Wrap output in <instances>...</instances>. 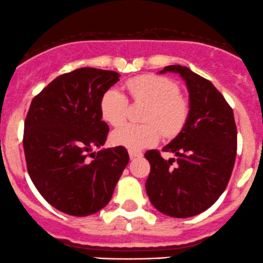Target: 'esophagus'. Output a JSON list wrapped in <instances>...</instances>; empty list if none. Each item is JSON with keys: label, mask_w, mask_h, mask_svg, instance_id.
I'll list each match as a JSON object with an SVG mask.
<instances>
[{"label": "esophagus", "mask_w": 263, "mask_h": 263, "mask_svg": "<svg viewBox=\"0 0 263 263\" xmlns=\"http://www.w3.org/2000/svg\"><path fill=\"white\" fill-rule=\"evenodd\" d=\"M140 152H135V150H129V156H130V159H134V158H138V156H141Z\"/></svg>", "instance_id": "esophagus-1"}]
</instances>
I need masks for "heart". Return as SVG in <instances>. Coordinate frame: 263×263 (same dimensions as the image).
<instances>
[{
  "label": "heart",
  "mask_w": 263,
  "mask_h": 263,
  "mask_svg": "<svg viewBox=\"0 0 263 263\" xmlns=\"http://www.w3.org/2000/svg\"><path fill=\"white\" fill-rule=\"evenodd\" d=\"M135 103L149 104L144 114L145 125L125 124L110 134L114 145L129 150L155 145L161 137H175L181 130L189 116L187 102L180 96L179 85L166 77L146 74L134 77L125 83ZM129 102L116 88H110L100 99L102 118L110 125H120L126 118Z\"/></svg>",
  "instance_id": "obj_1"
}]
</instances>
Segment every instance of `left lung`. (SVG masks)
Returning a JSON list of instances; mask_svg holds the SVG:
<instances>
[{
    "label": "left lung",
    "instance_id": "8db88e82",
    "mask_svg": "<svg viewBox=\"0 0 263 263\" xmlns=\"http://www.w3.org/2000/svg\"><path fill=\"white\" fill-rule=\"evenodd\" d=\"M166 72L185 81L190 109L181 132L163 147L175 159L165 160L158 150L145 153L150 163L145 189L156 210L185 219L208 210L225 191L235 165L237 129L231 107L210 81L179 64L159 73Z\"/></svg>",
    "mask_w": 263,
    "mask_h": 263
}]
</instances>
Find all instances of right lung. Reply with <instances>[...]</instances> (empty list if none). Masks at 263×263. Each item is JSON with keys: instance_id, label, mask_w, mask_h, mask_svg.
Returning <instances> with one entry per match:
<instances>
[{"instance_id": "add662e5", "label": "right lung", "mask_w": 263, "mask_h": 263, "mask_svg": "<svg viewBox=\"0 0 263 263\" xmlns=\"http://www.w3.org/2000/svg\"><path fill=\"white\" fill-rule=\"evenodd\" d=\"M120 74L84 67L57 77L32 100L23 149L32 182L53 208L88 216L110 201L129 163L124 146L102 149L109 132L100 99Z\"/></svg>"}]
</instances>
